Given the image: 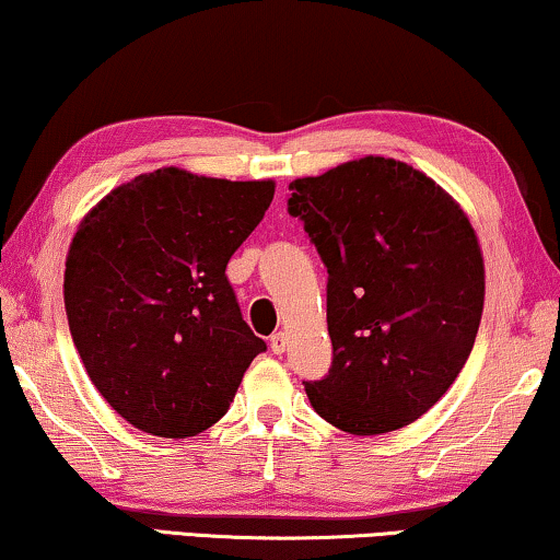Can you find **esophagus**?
<instances>
[{"mask_svg":"<svg viewBox=\"0 0 560 560\" xmlns=\"http://www.w3.org/2000/svg\"><path fill=\"white\" fill-rule=\"evenodd\" d=\"M287 345H289L287 332H273V335H271V350H273V355H281V352L287 350Z\"/></svg>","mask_w":560,"mask_h":560,"instance_id":"esophagus-1","label":"esophagus"}]
</instances>
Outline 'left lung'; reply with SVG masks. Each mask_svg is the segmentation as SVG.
Instances as JSON below:
<instances>
[{"label": "left lung", "instance_id": "8db88e82", "mask_svg": "<svg viewBox=\"0 0 560 560\" xmlns=\"http://www.w3.org/2000/svg\"><path fill=\"white\" fill-rule=\"evenodd\" d=\"M289 212L327 266L332 368L304 383L314 411L355 436L421 419L467 362L485 310V261L462 205L390 156L289 185Z\"/></svg>", "mask_w": 560, "mask_h": 560}]
</instances>
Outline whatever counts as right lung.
<instances>
[{
    "label": "right lung",
    "instance_id": "right-lung-1",
    "mask_svg": "<svg viewBox=\"0 0 560 560\" xmlns=\"http://www.w3.org/2000/svg\"><path fill=\"white\" fill-rule=\"evenodd\" d=\"M273 179L162 167L114 187L66 258L68 327L106 404L152 436L185 439L231 408L250 332L225 266L273 200Z\"/></svg>",
    "mask_w": 560,
    "mask_h": 560
}]
</instances>
